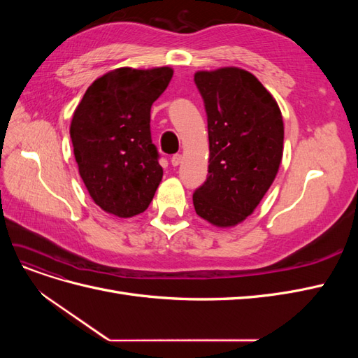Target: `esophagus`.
I'll use <instances>...</instances> for the list:
<instances>
[{
    "label": "esophagus",
    "mask_w": 358,
    "mask_h": 358,
    "mask_svg": "<svg viewBox=\"0 0 358 358\" xmlns=\"http://www.w3.org/2000/svg\"><path fill=\"white\" fill-rule=\"evenodd\" d=\"M170 162H171L173 167H178L180 162H182V155L180 154H175V155L170 158Z\"/></svg>",
    "instance_id": "1"
}]
</instances>
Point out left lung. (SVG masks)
<instances>
[{
	"instance_id": "obj_1",
	"label": "left lung",
	"mask_w": 358,
	"mask_h": 358,
	"mask_svg": "<svg viewBox=\"0 0 358 358\" xmlns=\"http://www.w3.org/2000/svg\"><path fill=\"white\" fill-rule=\"evenodd\" d=\"M194 80L209 131V175L194 192V208L204 221L229 229L255 210L278 175L282 113L273 95L243 69L201 70Z\"/></svg>"
}]
</instances>
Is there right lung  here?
<instances>
[{
	"label": "right lung",
	"instance_id": "obj_1",
	"mask_svg": "<svg viewBox=\"0 0 358 358\" xmlns=\"http://www.w3.org/2000/svg\"><path fill=\"white\" fill-rule=\"evenodd\" d=\"M171 67H121L95 79L70 125L80 178L96 206L131 218L148 209L162 179L150 140V106L166 91Z\"/></svg>",
	"mask_w": 358,
	"mask_h": 358
}]
</instances>
